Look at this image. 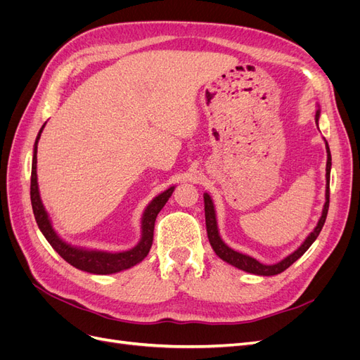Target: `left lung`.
<instances>
[{"label":"left lung","instance_id":"8db88e82","mask_svg":"<svg viewBox=\"0 0 360 360\" xmlns=\"http://www.w3.org/2000/svg\"><path fill=\"white\" fill-rule=\"evenodd\" d=\"M319 120H320V106L317 108V112H315V123H317V126H319ZM324 143H326V151H328V162H326V202L323 205V212H321V216H320L317 225H315V228L309 233V236L302 242V245L296 250H294V252H291L284 259H281L279 263H275V264H263V263H259L258 259H255L254 257L238 252V250H234L233 248H230L222 240V237L219 234V228H217V219H216V210H214L213 200L210 195L205 192L204 193V212H205L207 236H209V242L217 257L224 259L228 264H231L243 271H248V274L258 275V276H274V275H279L284 270H287L294 263V261H297L304 252H307L309 246L315 240H317V237L326 222L328 210H329V195H330L329 186H330L332 156H330V148H329L328 141L324 139Z\"/></svg>","mask_w":360,"mask_h":360}]
</instances>
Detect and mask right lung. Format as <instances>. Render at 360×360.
Returning a JSON list of instances; mask_svg holds the SVG:
<instances>
[{"mask_svg": "<svg viewBox=\"0 0 360 360\" xmlns=\"http://www.w3.org/2000/svg\"><path fill=\"white\" fill-rule=\"evenodd\" d=\"M46 124V123H45ZM39 130V135L34 143V151H32V165H31V205L32 212H34L36 222L40 228L41 234L45 236L49 245L57 250L58 255L66 259L68 263L82 271H89L93 275H111L118 274V271L126 270L139 264L148 252L150 248L153 245V231H155V222L159 212L167 204L169 197L172 195L176 186H171L167 191L159 193L158 197L151 200V202L146 207V210L141 217V238L139 242L132 248L123 250V252H108V250L99 249H89L82 246H73L53 230L52 222L49 219V214L41 202L40 192H39V183H37V144L40 135L43 132V127Z\"/></svg>", "mask_w": 360, "mask_h": 360, "instance_id": "right-lung-1", "label": "right lung"}]
</instances>
